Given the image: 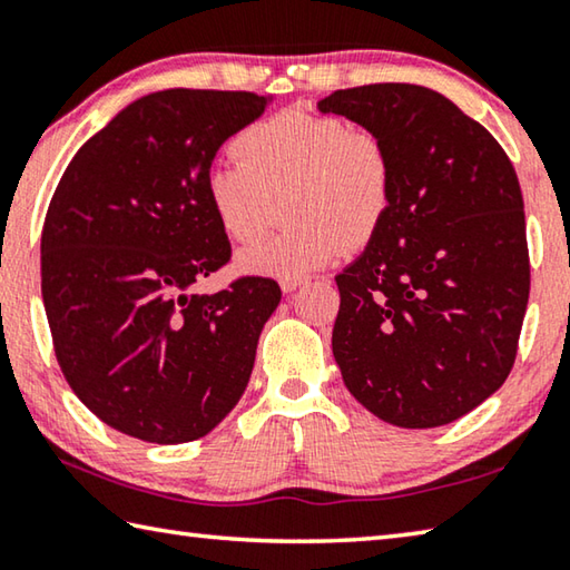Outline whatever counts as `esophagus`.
I'll return each mask as SVG.
<instances>
[{
  "instance_id": "obj_1",
  "label": "esophagus",
  "mask_w": 570,
  "mask_h": 570,
  "mask_svg": "<svg viewBox=\"0 0 570 570\" xmlns=\"http://www.w3.org/2000/svg\"><path fill=\"white\" fill-rule=\"evenodd\" d=\"M306 282H308L306 276H298V278H282V288H284L286 294H292V292H296V288H302Z\"/></svg>"
}]
</instances>
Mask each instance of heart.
<instances>
[{"label":"heart","instance_id":"obj_1","mask_svg":"<svg viewBox=\"0 0 570 570\" xmlns=\"http://www.w3.org/2000/svg\"><path fill=\"white\" fill-rule=\"evenodd\" d=\"M238 163L206 173L220 230L250 244L272 226L276 200L288 224L238 254L246 274L298 278L380 234L394 196L392 156L377 132L334 115L286 110L234 140Z\"/></svg>","mask_w":570,"mask_h":570}]
</instances>
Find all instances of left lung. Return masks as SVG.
<instances>
[{"instance_id": "1", "label": "left lung", "mask_w": 570, "mask_h": 570, "mask_svg": "<svg viewBox=\"0 0 570 570\" xmlns=\"http://www.w3.org/2000/svg\"><path fill=\"white\" fill-rule=\"evenodd\" d=\"M316 110L377 132L394 168L387 220L336 276L332 352L346 390L397 428L455 422L515 362L530 262L513 163L422 85L336 90Z\"/></svg>"}]
</instances>
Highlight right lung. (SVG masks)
<instances>
[{
	"label": "right lung",
	"instance_id": "right-lung-1",
	"mask_svg": "<svg viewBox=\"0 0 570 570\" xmlns=\"http://www.w3.org/2000/svg\"><path fill=\"white\" fill-rule=\"evenodd\" d=\"M254 92H150L75 153L42 228V302L57 362L122 435L180 445L244 394L274 278L190 294L230 258L206 200L218 148L262 118Z\"/></svg>",
	"mask_w": 570,
	"mask_h": 570
}]
</instances>
